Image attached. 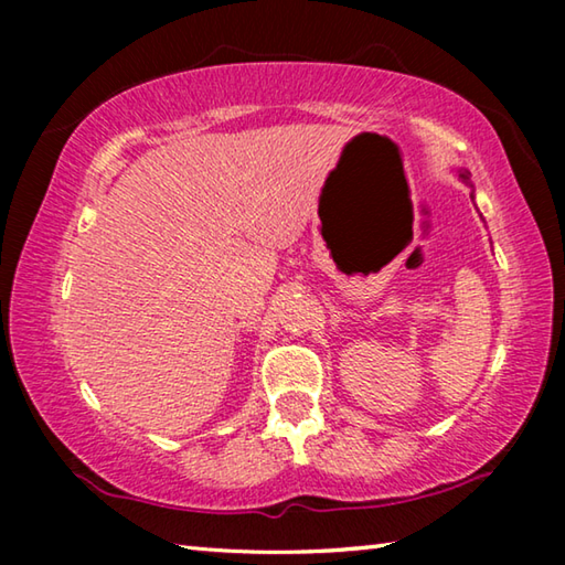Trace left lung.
<instances>
[{
    "instance_id": "8db88e82",
    "label": "left lung",
    "mask_w": 565,
    "mask_h": 565,
    "mask_svg": "<svg viewBox=\"0 0 565 565\" xmlns=\"http://www.w3.org/2000/svg\"><path fill=\"white\" fill-rule=\"evenodd\" d=\"M458 177H461V181H463L466 186H473V184H471V174H468L466 169H461V174H458ZM471 199H473V194H471Z\"/></svg>"
}]
</instances>
